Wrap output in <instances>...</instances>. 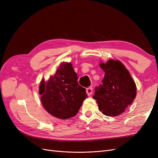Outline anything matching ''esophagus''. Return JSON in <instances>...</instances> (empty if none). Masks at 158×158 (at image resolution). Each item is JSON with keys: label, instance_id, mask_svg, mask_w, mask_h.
Segmentation results:
<instances>
[{"label": "esophagus", "instance_id": "obj_1", "mask_svg": "<svg viewBox=\"0 0 158 158\" xmlns=\"http://www.w3.org/2000/svg\"><path fill=\"white\" fill-rule=\"evenodd\" d=\"M86 92L88 94V95H91L92 94V88H88L86 89Z\"/></svg>", "mask_w": 158, "mask_h": 158}]
</instances>
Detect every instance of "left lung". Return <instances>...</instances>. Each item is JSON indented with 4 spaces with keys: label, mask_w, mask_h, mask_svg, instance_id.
Instances as JSON below:
<instances>
[{
    "label": "left lung",
    "mask_w": 158,
    "mask_h": 158,
    "mask_svg": "<svg viewBox=\"0 0 158 158\" xmlns=\"http://www.w3.org/2000/svg\"><path fill=\"white\" fill-rule=\"evenodd\" d=\"M99 66L105 72V76L103 84L95 88L93 98L105 115L117 116L135 100L136 84L128 70L118 60L110 59L106 63H101Z\"/></svg>",
    "instance_id": "8db88e82"
}]
</instances>
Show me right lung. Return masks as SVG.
<instances>
[{"label": "right lung", "instance_id": "obj_1", "mask_svg": "<svg viewBox=\"0 0 158 158\" xmlns=\"http://www.w3.org/2000/svg\"><path fill=\"white\" fill-rule=\"evenodd\" d=\"M78 75L71 63L63 62L47 82L42 80L39 92L46 111L53 117L66 119L74 117L88 97L78 83Z\"/></svg>", "mask_w": 158, "mask_h": 158}]
</instances>
